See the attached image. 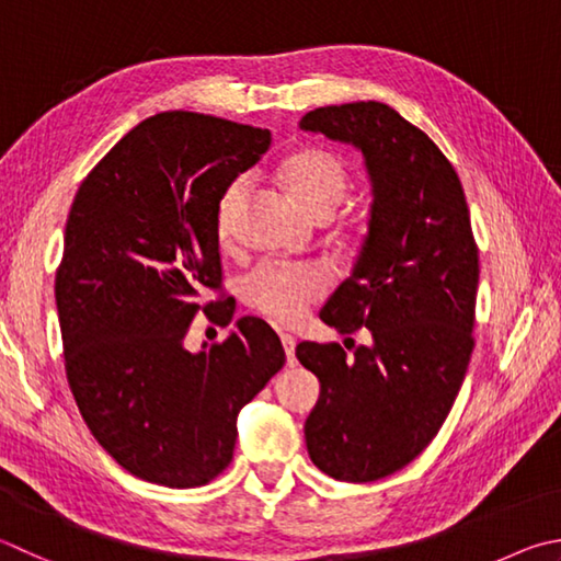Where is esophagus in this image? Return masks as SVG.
Returning a JSON list of instances; mask_svg holds the SVG:
<instances>
[{"label": "esophagus", "mask_w": 561, "mask_h": 561, "mask_svg": "<svg viewBox=\"0 0 561 561\" xmlns=\"http://www.w3.org/2000/svg\"><path fill=\"white\" fill-rule=\"evenodd\" d=\"M282 345H284V353H287V365H294L297 363V358H294V348H297V339L289 333H282Z\"/></svg>", "instance_id": "1"}]
</instances>
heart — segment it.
<instances>
[{"mask_svg":"<svg viewBox=\"0 0 561 561\" xmlns=\"http://www.w3.org/2000/svg\"><path fill=\"white\" fill-rule=\"evenodd\" d=\"M282 176L291 196L311 216H331L341 206L351 186L345 161L323 147H301L284 159ZM250 179L242 174L228 181L216 203V228L220 238H228L245 206ZM329 289V274L319 264L262 262L242 279V297L252 309L262 311L279 323H294L307 313L309 304Z\"/></svg>","mask_w":561,"mask_h":561,"instance_id":"obj_1","label":"heart"}]
</instances>
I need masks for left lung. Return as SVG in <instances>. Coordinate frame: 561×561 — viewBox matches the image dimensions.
I'll return each mask as SVG.
<instances>
[{
  "mask_svg": "<svg viewBox=\"0 0 561 561\" xmlns=\"http://www.w3.org/2000/svg\"><path fill=\"white\" fill-rule=\"evenodd\" d=\"M301 129L348 141L373 183L368 236L321 321L370 345H297L321 382L304 424L311 461L335 481L368 483L414 461L451 412L473 353L478 248L451 161L390 105L316 107Z\"/></svg>",
  "mask_w": 561,
  "mask_h": 561,
  "instance_id": "left-lung-1",
  "label": "left lung"
}]
</instances>
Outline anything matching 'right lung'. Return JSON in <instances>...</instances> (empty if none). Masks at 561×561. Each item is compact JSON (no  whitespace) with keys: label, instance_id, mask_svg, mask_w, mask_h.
<instances>
[{"label":"right lung","instance_id":"right-lung-1","mask_svg":"<svg viewBox=\"0 0 561 561\" xmlns=\"http://www.w3.org/2000/svg\"><path fill=\"white\" fill-rule=\"evenodd\" d=\"M270 129L161 112L129 129L76 193L56 272L70 392L88 430L141 481L206 485L232 461L238 414L282 370L279 335L242 316L191 353V321L228 325L216 203Z\"/></svg>","mask_w":561,"mask_h":561}]
</instances>
